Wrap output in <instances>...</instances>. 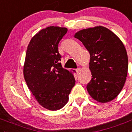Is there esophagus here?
<instances>
[{
    "instance_id": "34e87169",
    "label": "esophagus",
    "mask_w": 132,
    "mask_h": 132,
    "mask_svg": "<svg viewBox=\"0 0 132 132\" xmlns=\"http://www.w3.org/2000/svg\"><path fill=\"white\" fill-rule=\"evenodd\" d=\"M76 72H77V73H80V72H81V68H78V69H76Z\"/></svg>"
}]
</instances>
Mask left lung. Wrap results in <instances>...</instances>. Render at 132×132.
Instances as JSON below:
<instances>
[{"label": "left lung", "mask_w": 132, "mask_h": 132, "mask_svg": "<svg viewBox=\"0 0 132 132\" xmlns=\"http://www.w3.org/2000/svg\"><path fill=\"white\" fill-rule=\"evenodd\" d=\"M74 36L90 54L92 78L87 86L89 94L98 102L111 101L120 93L126 80L128 60L125 45L117 35L102 26L81 30Z\"/></svg>", "instance_id": "obj_1"}]
</instances>
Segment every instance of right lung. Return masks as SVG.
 <instances>
[{
    "label": "right lung",
    "instance_id": "1",
    "mask_svg": "<svg viewBox=\"0 0 132 132\" xmlns=\"http://www.w3.org/2000/svg\"><path fill=\"white\" fill-rule=\"evenodd\" d=\"M67 28L48 26L31 39L23 66L24 80L37 102L46 110L56 111L68 102L75 84L72 72L61 66L58 44Z\"/></svg>",
    "mask_w": 132,
    "mask_h": 132
}]
</instances>
